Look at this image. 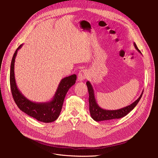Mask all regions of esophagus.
<instances>
[{"label":"esophagus","mask_w":158,"mask_h":158,"mask_svg":"<svg viewBox=\"0 0 158 158\" xmlns=\"http://www.w3.org/2000/svg\"><path fill=\"white\" fill-rule=\"evenodd\" d=\"M87 73L86 71H85L84 69H82L79 72L78 81H84V79H87Z\"/></svg>","instance_id":"esophagus-1"}]
</instances>
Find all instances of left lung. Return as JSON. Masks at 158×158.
Wrapping results in <instances>:
<instances>
[{"label": "left lung", "instance_id": "1", "mask_svg": "<svg viewBox=\"0 0 158 158\" xmlns=\"http://www.w3.org/2000/svg\"><path fill=\"white\" fill-rule=\"evenodd\" d=\"M134 47L136 48L138 52L140 53L141 51L138 48L136 44L134 43ZM86 85L87 86L88 92H89V111L90 114H91L92 118L95 120L96 121H106V120H111V119H119L125 116H126L130 111H131L136 106L138 103L139 102V100L141 99L143 92L139 96V98L136 101H134L131 105L123 107L120 109L118 110H105L101 108L96 103L94 94V90L93 88L89 81H87Z\"/></svg>", "mask_w": 158, "mask_h": 158}]
</instances>
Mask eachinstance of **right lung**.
I'll return each mask as SVG.
<instances>
[{"label":"right lung","mask_w":158,"mask_h":158,"mask_svg":"<svg viewBox=\"0 0 158 158\" xmlns=\"http://www.w3.org/2000/svg\"><path fill=\"white\" fill-rule=\"evenodd\" d=\"M22 45L15 51L12 59L10 71V85L14 100L18 107L26 114L37 121L44 123H51L56 121L61 111L65 95L69 88L76 81V74L62 79L59 85L56 93L52 101L47 103H35L30 101L22 95L18 89L14 76V62L17 51Z\"/></svg>","instance_id":"right-lung-1"}]
</instances>
